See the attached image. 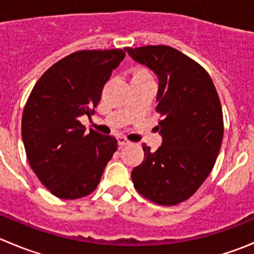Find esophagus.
Segmentation results:
<instances>
[{
  "instance_id": "1",
  "label": "esophagus",
  "mask_w": 254,
  "mask_h": 254,
  "mask_svg": "<svg viewBox=\"0 0 254 254\" xmlns=\"http://www.w3.org/2000/svg\"><path fill=\"white\" fill-rule=\"evenodd\" d=\"M118 143H119V146H125V145H127V143H130V141L127 139V137L119 136L118 137Z\"/></svg>"
}]
</instances>
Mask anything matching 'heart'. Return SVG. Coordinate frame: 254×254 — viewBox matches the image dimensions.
Instances as JSON below:
<instances>
[{"label":"heart","mask_w":254,"mask_h":254,"mask_svg":"<svg viewBox=\"0 0 254 254\" xmlns=\"http://www.w3.org/2000/svg\"><path fill=\"white\" fill-rule=\"evenodd\" d=\"M135 76H141V77H146V76H151V75L148 73L147 70H145V68H140V70L136 71Z\"/></svg>","instance_id":"b5f03b06"}]
</instances>
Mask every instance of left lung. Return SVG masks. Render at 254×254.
Here are the masks:
<instances>
[{
	"label": "left lung",
	"instance_id": "obj_1",
	"mask_svg": "<svg viewBox=\"0 0 254 254\" xmlns=\"http://www.w3.org/2000/svg\"><path fill=\"white\" fill-rule=\"evenodd\" d=\"M137 63L158 76L156 112L162 145L131 172L137 191L152 203L172 206L190 198L215 165L224 117L219 94L203 66L167 45L125 48Z\"/></svg>",
	"mask_w": 254,
	"mask_h": 254
}]
</instances>
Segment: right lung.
<instances>
[{"instance_id": "right-lung-1", "label": "right lung", "mask_w": 254, "mask_h": 254, "mask_svg": "<svg viewBox=\"0 0 254 254\" xmlns=\"http://www.w3.org/2000/svg\"><path fill=\"white\" fill-rule=\"evenodd\" d=\"M125 51L81 50L54 64L37 81L22 115L28 161L39 181L60 199H78L99 184L117 151V139L86 134L82 115H93L112 71Z\"/></svg>"}]
</instances>
